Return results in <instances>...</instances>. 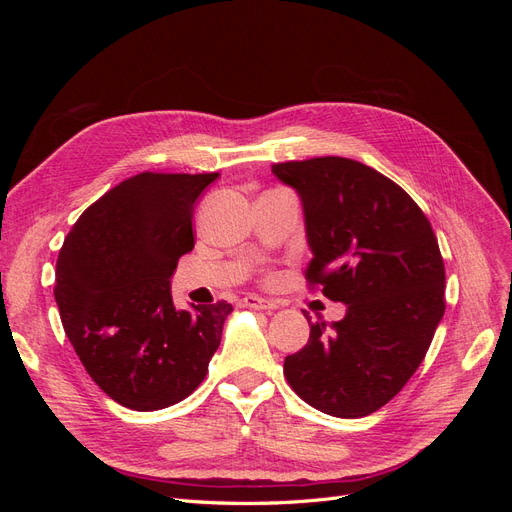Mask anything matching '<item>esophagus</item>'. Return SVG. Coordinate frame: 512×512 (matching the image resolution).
Here are the masks:
<instances>
[{
	"label": "esophagus",
	"instance_id": "1",
	"mask_svg": "<svg viewBox=\"0 0 512 512\" xmlns=\"http://www.w3.org/2000/svg\"><path fill=\"white\" fill-rule=\"evenodd\" d=\"M241 307H250V309H275L277 305L273 301H267L262 297H254V294H247V297L241 299Z\"/></svg>",
	"mask_w": 512,
	"mask_h": 512
}]
</instances>
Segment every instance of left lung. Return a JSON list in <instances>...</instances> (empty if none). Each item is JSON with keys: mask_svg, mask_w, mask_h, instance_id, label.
<instances>
[{"mask_svg": "<svg viewBox=\"0 0 512 512\" xmlns=\"http://www.w3.org/2000/svg\"><path fill=\"white\" fill-rule=\"evenodd\" d=\"M273 175L301 198L307 282L346 305L342 320L312 324L286 356V380L324 414L367 416L404 389L444 316L438 239L421 207L361 162H282Z\"/></svg>", "mask_w": 512, "mask_h": 512, "instance_id": "8db88e82", "label": "left lung"}]
</instances>
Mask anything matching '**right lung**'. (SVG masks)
<instances>
[{
  "label": "right lung",
  "mask_w": 512,
  "mask_h": 512,
  "mask_svg": "<svg viewBox=\"0 0 512 512\" xmlns=\"http://www.w3.org/2000/svg\"><path fill=\"white\" fill-rule=\"evenodd\" d=\"M220 173H141L87 207L61 245V324L100 389L130 410H162L205 380L232 305L175 309L170 277L192 252L200 194Z\"/></svg>",
  "instance_id": "obj_1"
}]
</instances>
